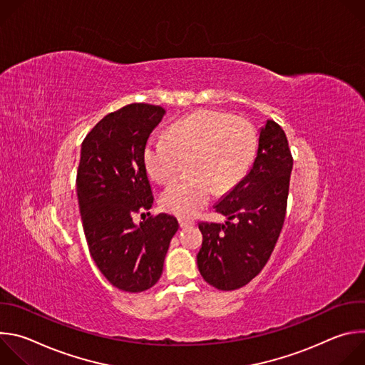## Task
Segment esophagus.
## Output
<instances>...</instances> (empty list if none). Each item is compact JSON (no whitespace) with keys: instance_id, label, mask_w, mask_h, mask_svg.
<instances>
[{"instance_id":"esophagus-1","label":"esophagus","mask_w":365,"mask_h":365,"mask_svg":"<svg viewBox=\"0 0 365 365\" xmlns=\"http://www.w3.org/2000/svg\"><path fill=\"white\" fill-rule=\"evenodd\" d=\"M179 225H180V228H186V227L195 225V221H192V220H183V218H180V220H179Z\"/></svg>"}]
</instances>
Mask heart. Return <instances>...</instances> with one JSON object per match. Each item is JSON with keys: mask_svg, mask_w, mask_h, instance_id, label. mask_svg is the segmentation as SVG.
Here are the masks:
<instances>
[{"mask_svg": "<svg viewBox=\"0 0 365 365\" xmlns=\"http://www.w3.org/2000/svg\"><path fill=\"white\" fill-rule=\"evenodd\" d=\"M167 137L153 135L144 147V165L159 183L173 180L187 162L190 178L172 183L160 196L165 211L195 217L220 193L235 187L248 173L258 148L252 124L225 111L200 110L175 123Z\"/></svg>", "mask_w": 365, "mask_h": 365, "instance_id": "1", "label": "heart"}]
</instances>
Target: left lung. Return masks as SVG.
<instances>
[{"label": "left lung", "mask_w": 365, "mask_h": 365, "mask_svg": "<svg viewBox=\"0 0 365 365\" xmlns=\"http://www.w3.org/2000/svg\"><path fill=\"white\" fill-rule=\"evenodd\" d=\"M292 168L286 133L269 120L259 131L252 169L215 205L228 221L199 224L203 240L196 258L205 282L235 290L263 270L284 224Z\"/></svg>", "instance_id": "8db88e82"}]
</instances>
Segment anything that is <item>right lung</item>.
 Returning <instances> with one entry per match:
<instances>
[{
  "label": "right lung",
  "mask_w": 365,
  "mask_h": 365,
  "mask_svg": "<svg viewBox=\"0 0 365 365\" xmlns=\"http://www.w3.org/2000/svg\"><path fill=\"white\" fill-rule=\"evenodd\" d=\"M163 115L160 106L128 103L103 117L82 141L76 190L86 244L99 272L130 293L158 283L179 228L175 217L148 212L154 196L143 154ZM144 212L149 218L135 226L133 214Z\"/></svg>",
  "instance_id": "obj_1"
}]
</instances>
